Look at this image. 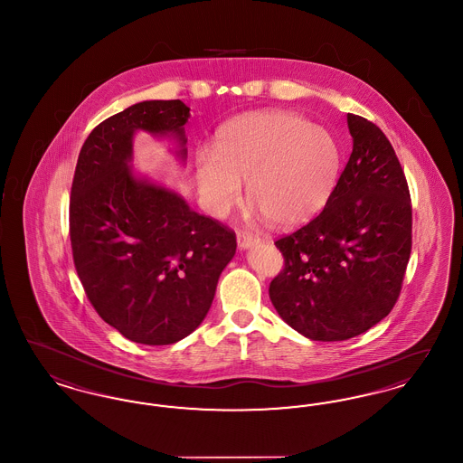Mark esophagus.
Here are the masks:
<instances>
[{
  "label": "esophagus",
  "instance_id": "obj_1",
  "mask_svg": "<svg viewBox=\"0 0 463 463\" xmlns=\"http://www.w3.org/2000/svg\"><path fill=\"white\" fill-rule=\"evenodd\" d=\"M259 241H260V238L255 236V234H250V232H240L238 234V246L241 250H248V248L255 246Z\"/></svg>",
  "mask_w": 463,
  "mask_h": 463
}]
</instances>
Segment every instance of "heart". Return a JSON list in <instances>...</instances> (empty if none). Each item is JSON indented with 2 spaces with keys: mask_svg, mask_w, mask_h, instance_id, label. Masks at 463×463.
<instances>
[{
  "mask_svg": "<svg viewBox=\"0 0 463 463\" xmlns=\"http://www.w3.org/2000/svg\"><path fill=\"white\" fill-rule=\"evenodd\" d=\"M342 168V149L325 127L291 110H257L225 123L215 151L198 149L194 180L203 206L225 217L241 203L242 184L255 212L276 225L316 217Z\"/></svg>",
  "mask_w": 463,
  "mask_h": 463,
  "instance_id": "1",
  "label": "heart"
}]
</instances>
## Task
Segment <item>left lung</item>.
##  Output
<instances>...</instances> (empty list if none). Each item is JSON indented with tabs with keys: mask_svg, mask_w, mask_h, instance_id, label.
Segmentation results:
<instances>
[{
	"mask_svg": "<svg viewBox=\"0 0 463 463\" xmlns=\"http://www.w3.org/2000/svg\"><path fill=\"white\" fill-rule=\"evenodd\" d=\"M353 153L325 210L276 241L285 257L272 306L293 330L319 342L357 336L396 304L411 253V199L383 132L347 114Z\"/></svg>",
	"mask_w": 463,
	"mask_h": 463,
	"instance_id": "obj_1",
	"label": "left lung"
}]
</instances>
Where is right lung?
<instances>
[{
    "instance_id": "obj_1",
    "label": "right lung",
    "mask_w": 463,
    "mask_h": 463,
    "mask_svg": "<svg viewBox=\"0 0 463 463\" xmlns=\"http://www.w3.org/2000/svg\"><path fill=\"white\" fill-rule=\"evenodd\" d=\"M182 100H144L95 127L71 187L69 231L80 281L99 316L125 338L168 345L212 307L236 234L199 215L176 191L133 172V137L175 142L187 157Z\"/></svg>"
}]
</instances>
